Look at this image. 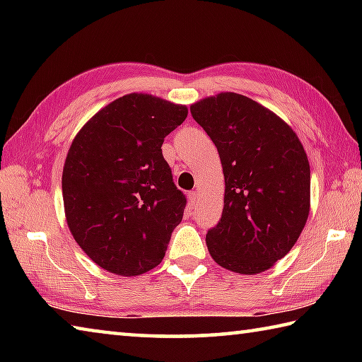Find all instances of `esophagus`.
I'll return each instance as SVG.
<instances>
[{
    "label": "esophagus",
    "mask_w": 362,
    "mask_h": 362,
    "mask_svg": "<svg viewBox=\"0 0 362 362\" xmlns=\"http://www.w3.org/2000/svg\"><path fill=\"white\" fill-rule=\"evenodd\" d=\"M196 203H198V193H196V192H189V193H188V204L192 206V207H194Z\"/></svg>",
    "instance_id": "obj_1"
}]
</instances>
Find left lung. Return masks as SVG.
Masks as SVG:
<instances>
[{
  "mask_svg": "<svg viewBox=\"0 0 362 362\" xmlns=\"http://www.w3.org/2000/svg\"><path fill=\"white\" fill-rule=\"evenodd\" d=\"M217 146L225 177L222 218L207 231L209 254L241 274L272 268L297 243L310 214V163L292 127L235 93L189 107Z\"/></svg>",
  "mask_w": 362,
  "mask_h": 362,
  "instance_id": "1",
  "label": "left lung"
}]
</instances>
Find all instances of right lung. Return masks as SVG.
<instances>
[{
  "label": "right lung",
  "mask_w": 362,
  "mask_h": 362,
  "mask_svg": "<svg viewBox=\"0 0 362 362\" xmlns=\"http://www.w3.org/2000/svg\"><path fill=\"white\" fill-rule=\"evenodd\" d=\"M188 108L150 94L108 103L73 139L62 174L65 217L90 260L118 276L161 263L187 198L163 156Z\"/></svg>",
  "instance_id": "1"
}]
</instances>
